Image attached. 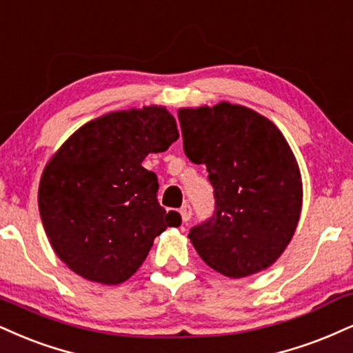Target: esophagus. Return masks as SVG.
<instances>
[{
    "mask_svg": "<svg viewBox=\"0 0 353 353\" xmlns=\"http://www.w3.org/2000/svg\"><path fill=\"white\" fill-rule=\"evenodd\" d=\"M190 217H192V209H190L189 203H185V205H182V209H181V219H182V222L188 223L189 220H190Z\"/></svg>",
    "mask_w": 353,
    "mask_h": 353,
    "instance_id": "1",
    "label": "esophagus"
}]
</instances>
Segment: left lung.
I'll return each mask as SVG.
<instances>
[{"instance_id": "1", "label": "left lung", "mask_w": 353, "mask_h": 353, "mask_svg": "<svg viewBox=\"0 0 353 353\" xmlns=\"http://www.w3.org/2000/svg\"><path fill=\"white\" fill-rule=\"evenodd\" d=\"M177 114L185 156L207 165L215 195L214 215L190 230V243L228 278L270 268L303 209L301 171L286 138L266 117L228 101Z\"/></svg>"}]
</instances>
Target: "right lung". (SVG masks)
Wrapping results in <instances>:
<instances>
[{"label":"right lung","instance_id":"obj_1","mask_svg":"<svg viewBox=\"0 0 353 353\" xmlns=\"http://www.w3.org/2000/svg\"><path fill=\"white\" fill-rule=\"evenodd\" d=\"M179 138L176 120L151 105L85 123L54 152L39 182V212L55 254L88 281L131 278L177 212L158 202V177L141 163Z\"/></svg>","mask_w":353,"mask_h":353}]
</instances>
